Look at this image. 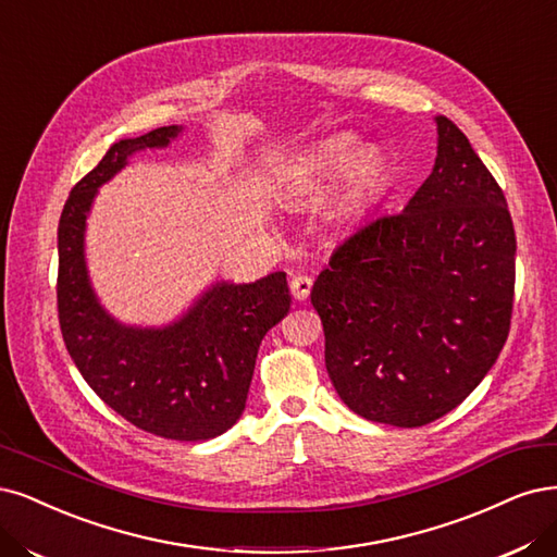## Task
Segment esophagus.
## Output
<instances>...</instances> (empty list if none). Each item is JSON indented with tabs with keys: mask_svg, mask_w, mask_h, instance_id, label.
<instances>
[{
	"mask_svg": "<svg viewBox=\"0 0 557 557\" xmlns=\"http://www.w3.org/2000/svg\"><path fill=\"white\" fill-rule=\"evenodd\" d=\"M311 287H313V278H311V276L297 274V276H293V281H290V290H293L295 299H299V301H304L306 297L311 295Z\"/></svg>",
	"mask_w": 557,
	"mask_h": 557,
	"instance_id": "34e87169",
	"label": "esophagus"
}]
</instances>
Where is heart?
I'll list each match as a JSON object with an SVG mask.
<instances>
[{
    "mask_svg": "<svg viewBox=\"0 0 557 557\" xmlns=\"http://www.w3.org/2000/svg\"><path fill=\"white\" fill-rule=\"evenodd\" d=\"M389 161L375 145H361L352 133L318 143L304 151L293 165V188L301 196H313L341 180L334 209L338 216L361 212L385 186Z\"/></svg>",
    "mask_w": 557,
    "mask_h": 557,
    "instance_id": "b5f03b06",
    "label": "heart"
}]
</instances>
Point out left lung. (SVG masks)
<instances>
[{"instance_id":"8db88e82","label":"left lung","mask_w":557,"mask_h":557,"mask_svg":"<svg viewBox=\"0 0 557 557\" xmlns=\"http://www.w3.org/2000/svg\"><path fill=\"white\" fill-rule=\"evenodd\" d=\"M437 157L400 214L345 239L313 283L324 367L363 419L431 424L463 403L509 334L516 235L503 188L461 128L435 117Z\"/></svg>"}]
</instances>
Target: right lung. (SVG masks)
Segmentation results:
<instances>
[{
	"mask_svg": "<svg viewBox=\"0 0 557 557\" xmlns=\"http://www.w3.org/2000/svg\"><path fill=\"white\" fill-rule=\"evenodd\" d=\"M184 126H161L114 143L73 186L57 230V309L75 367L106 406L133 426L182 443L216 437L246 408L258 348L290 311L285 272L253 283L216 281L163 327L120 322L96 297L87 258V216L99 188L145 149H163Z\"/></svg>",
	"mask_w": 557,
	"mask_h": 557,
	"instance_id": "add662e5",
	"label": "right lung"
}]
</instances>
